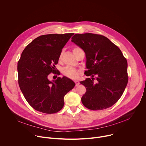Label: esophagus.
Listing matches in <instances>:
<instances>
[{"instance_id": "esophagus-1", "label": "esophagus", "mask_w": 146, "mask_h": 146, "mask_svg": "<svg viewBox=\"0 0 146 146\" xmlns=\"http://www.w3.org/2000/svg\"><path fill=\"white\" fill-rule=\"evenodd\" d=\"M74 82H75V86H76V87H77V86H78L79 84H80V82L78 81H74Z\"/></svg>"}]
</instances>
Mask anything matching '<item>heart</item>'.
<instances>
[{"label":"heart","mask_w":146,"mask_h":146,"mask_svg":"<svg viewBox=\"0 0 146 146\" xmlns=\"http://www.w3.org/2000/svg\"><path fill=\"white\" fill-rule=\"evenodd\" d=\"M81 50L80 48L78 47H75L73 48V54L76 55L77 52ZM62 54L63 52H61L59 55V59H60L62 58ZM62 73L63 74L67 77L68 78H69L70 79H76L78 77V76L81 72V71L80 70H78L74 68L71 67V66H66L64 68H63L62 70Z\"/></svg>","instance_id":"heart-1"}]
</instances>
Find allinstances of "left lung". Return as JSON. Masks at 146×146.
Segmentation results:
<instances>
[{
	"label": "left lung",
	"mask_w": 146,
	"mask_h": 146,
	"mask_svg": "<svg viewBox=\"0 0 146 146\" xmlns=\"http://www.w3.org/2000/svg\"><path fill=\"white\" fill-rule=\"evenodd\" d=\"M72 41L84 51L87 68L85 73L92 77L80 82L86 88L81 98L83 105L92 110L111 107L128 84L126 58L115 44L103 35L75 34Z\"/></svg>",
	"instance_id": "8db88e82"
}]
</instances>
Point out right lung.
<instances>
[{"mask_svg": "<svg viewBox=\"0 0 146 146\" xmlns=\"http://www.w3.org/2000/svg\"><path fill=\"white\" fill-rule=\"evenodd\" d=\"M74 33L41 35L24 50L18 62V84L25 99L36 110L54 114L64 106V96L75 86L63 77L53 82L48 76L55 73L62 50ZM55 74H59L58 72Z\"/></svg>", "mask_w": 146, "mask_h": 146, "instance_id": "obj_1", "label": "right lung"}]
</instances>
